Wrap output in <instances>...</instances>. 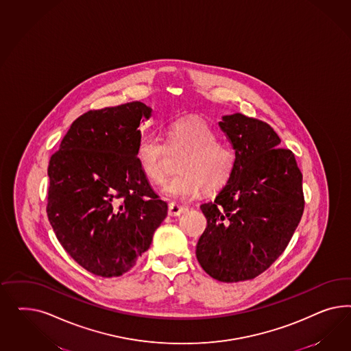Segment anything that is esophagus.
I'll return each instance as SVG.
<instances>
[{"label": "esophagus", "mask_w": 351, "mask_h": 351, "mask_svg": "<svg viewBox=\"0 0 351 351\" xmlns=\"http://www.w3.org/2000/svg\"><path fill=\"white\" fill-rule=\"evenodd\" d=\"M188 207L186 206H181L178 203H170L169 204V215L170 216H180L181 213H186Z\"/></svg>", "instance_id": "esophagus-1"}]
</instances>
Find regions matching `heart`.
Returning a JSON list of instances; mask_svg holds the SVG:
<instances>
[{
	"instance_id": "b5f03b06",
	"label": "heart",
	"mask_w": 351,
	"mask_h": 351,
	"mask_svg": "<svg viewBox=\"0 0 351 351\" xmlns=\"http://www.w3.org/2000/svg\"><path fill=\"white\" fill-rule=\"evenodd\" d=\"M169 144L171 148L186 152L179 165L181 173L167 181L162 189L171 199H189L203 186L207 191H219L229 181L235 169L234 149L220 143L213 128L201 118L175 121L169 128ZM166 152L167 145L157 134L145 132L138 138L136 160L149 180H165Z\"/></svg>"
}]
</instances>
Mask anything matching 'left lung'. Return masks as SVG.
Here are the masks:
<instances>
[{"instance_id": "left-lung-1", "label": "left lung", "mask_w": 351, "mask_h": 351, "mask_svg": "<svg viewBox=\"0 0 351 351\" xmlns=\"http://www.w3.org/2000/svg\"><path fill=\"white\" fill-rule=\"evenodd\" d=\"M219 126L237 154L233 173L213 202L195 255L213 279H254L286 250L304 213L302 173L295 154L266 122L241 113Z\"/></svg>"}]
</instances>
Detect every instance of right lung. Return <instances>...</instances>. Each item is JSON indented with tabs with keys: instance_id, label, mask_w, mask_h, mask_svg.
I'll return each mask as SVG.
<instances>
[{
	"instance_id": "1",
	"label": "right lung",
	"mask_w": 351,
	"mask_h": 351,
	"mask_svg": "<svg viewBox=\"0 0 351 351\" xmlns=\"http://www.w3.org/2000/svg\"><path fill=\"white\" fill-rule=\"evenodd\" d=\"M141 101L77 118L49 163L47 216L58 241L95 276H122L136 264L167 216L136 160Z\"/></svg>"
}]
</instances>
